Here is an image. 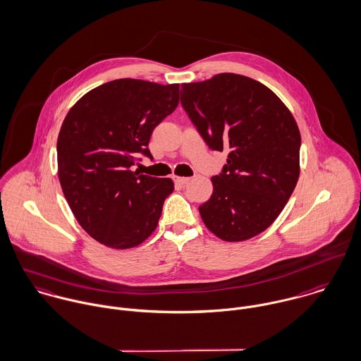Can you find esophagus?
Listing matches in <instances>:
<instances>
[{"label":"esophagus","mask_w":361,"mask_h":361,"mask_svg":"<svg viewBox=\"0 0 361 361\" xmlns=\"http://www.w3.org/2000/svg\"><path fill=\"white\" fill-rule=\"evenodd\" d=\"M173 180L177 183V184H181V185H185L191 181L190 177H178V176H173Z\"/></svg>","instance_id":"1"}]
</instances>
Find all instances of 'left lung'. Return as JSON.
<instances>
[{
    "instance_id": "8db88e82",
    "label": "left lung",
    "mask_w": 361,
    "mask_h": 361,
    "mask_svg": "<svg viewBox=\"0 0 361 361\" xmlns=\"http://www.w3.org/2000/svg\"><path fill=\"white\" fill-rule=\"evenodd\" d=\"M181 87V104L204 141L228 152L201 217L224 241L252 238L276 220L295 188L297 123L269 87L244 75L217 73Z\"/></svg>"
}]
</instances>
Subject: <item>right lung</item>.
<instances>
[{
	"instance_id": "obj_1",
	"label": "right lung",
	"mask_w": 361,
	"mask_h": 361,
	"mask_svg": "<svg viewBox=\"0 0 361 361\" xmlns=\"http://www.w3.org/2000/svg\"><path fill=\"white\" fill-rule=\"evenodd\" d=\"M178 83L116 79L83 94L68 111L57 141L59 178L73 216L100 244L127 250L154 231L170 178L133 171L138 156L178 104Z\"/></svg>"
}]
</instances>
